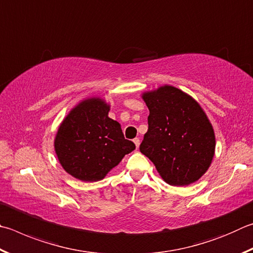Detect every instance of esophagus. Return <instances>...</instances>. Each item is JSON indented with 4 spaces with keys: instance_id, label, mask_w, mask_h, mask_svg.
I'll use <instances>...</instances> for the list:
<instances>
[{
    "instance_id": "34e87169",
    "label": "esophagus",
    "mask_w": 253,
    "mask_h": 253,
    "mask_svg": "<svg viewBox=\"0 0 253 253\" xmlns=\"http://www.w3.org/2000/svg\"><path fill=\"white\" fill-rule=\"evenodd\" d=\"M134 144L136 145V148H138V147H139V144H140V140H139V138H135V139H134Z\"/></svg>"
}]
</instances>
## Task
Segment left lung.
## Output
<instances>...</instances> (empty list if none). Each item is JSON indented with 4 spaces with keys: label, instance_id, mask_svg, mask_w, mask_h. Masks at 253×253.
Returning a JSON list of instances; mask_svg holds the SVG:
<instances>
[{
    "label": "left lung",
    "instance_id": "8db88e82",
    "mask_svg": "<svg viewBox=\"0 0 253 253\" xmlns=\"http://www.w3.org/2000/svg\"><path fill=\"white\" fill-rule=\"evenodd\" d=\"M142 99L149 116L140 153L169 185L188 186L198 180L210 167L215 148L213 128L204 109L170 85L144 93Z\"/></svg>",
    "mask_w": 253,
    "mask_h": 253
}]
</instances>
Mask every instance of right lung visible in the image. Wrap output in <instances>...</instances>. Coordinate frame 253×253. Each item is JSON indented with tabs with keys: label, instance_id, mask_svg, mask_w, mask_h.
Listing matches in <instances>:
<instances>
[{
	"label": "right lung",
	"instance_id": "obj_1",
	"mask_svg": "<svg viewBox=\"0 0 253 253\" xmlns=\"http://www.w3.org/2000/svg\"><path fill=\"white\" fill-rule=\"evenodd\" d=\"M109 105L87 98L58 127L55 153L65 171L82 181H98L136 148L124 137L121 124L108 117Z\"/></svg>",
	"mask_w": 253,
	"mask_h": 253
}]
</instances>
